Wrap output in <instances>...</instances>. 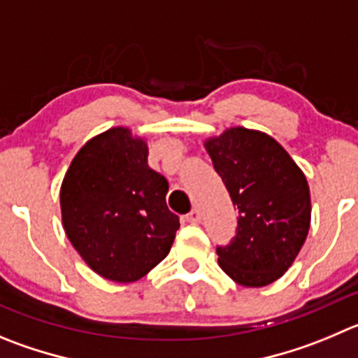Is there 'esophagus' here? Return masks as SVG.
<instances>
[{"mask_svg": "<svg viewBox=\"0 0 358 358\" xmlns=\"http://www.w3.org/2000/svg\"><path fill=\"white\" fill-rule=\"evenodd\" d=\"M187 222H190V224H199L201 222V213H199V210H192V212L187 213Z\"/></svg>", "mask_w": 358, "mask_h": 358, "instance_id": "obj_1", "label": "esophagus"}]
</instances>
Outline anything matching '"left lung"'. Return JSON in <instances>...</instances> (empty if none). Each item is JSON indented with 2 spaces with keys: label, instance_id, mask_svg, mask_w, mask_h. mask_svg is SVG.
Listing matches in <instances>:
<instances>
[{
  "label": "left lung",
  "instance_id": "1",
  "mask_svg": "<svg viewBox=\"0 0 358 358\" xmlns=\"http://www.w3.org/2000/svg\"><path fill=\"white\" fill-rule=\"evenodd\" d=\"M213 168L238 208L236 235L217 247L235 282L262 288L293 265L310 226L306 175L268 134L233 127L205 141Z\"/></svg>",
  "mask_w": 358,
  "mask_h": 358
}]
</instances>
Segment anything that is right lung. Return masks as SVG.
Here are the masks:
<instances>
[{
	"instance_id": "right-lung-1",
	"label": "right lung",
	"mask_w": 358,
	"mask_h": 358,
	"mask_svg": "<svg viewBox=\"0 0 358 358\" xmlns=\"http://www.w3.org/2000/svg\"><path fill=\"white\" fill-rule=\"evenodd\" d=\"M168 180L148 166V145L113 127L90 139L59 189L66 236L86 265L115 282H134L171 250L178 215L166 205Z\"/></svg>"
}]
</instances>
